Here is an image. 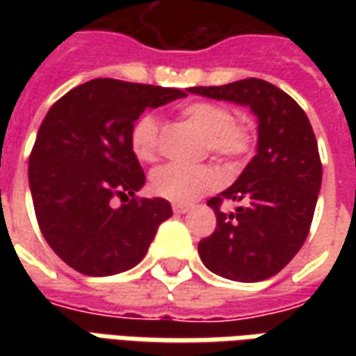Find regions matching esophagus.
<instances>
[{
    "label": "esophagus",
    "instance_id": "esophagus-1",
    "mask_svg": "<svg viewBox=\"0 0 356 356\" xmlns=\"http://www.w3.org/2000/svg\"><path fill=\"white\" fill-rule=\"evenodd\" d=\"M191 209V206H183V204H173V211L175 213H186Z\"/></svg>",
    "mask_w": 356,
    "mask_h": 356
}]
</instances>
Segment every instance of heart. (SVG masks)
<instances>
[{
    "label": "heart",
    "instance_id": "obj_1",
    "mask_svg": "<svg viewBox=\"0 0 356 356\" xmlns=\"http://www.w3.org/2000/svg\"><path fill=\"white\" fill-rule=\"evenodd\" d=\"M183 118L194 129L206 137V148L229 163H238L252 148V133L246 125L232 122V112L217 102H193L183 108ZM160 124L152 114L143 116L133 124L129 143L133 154L140 162H152L158 154ZM221 177L209 165H181L168 163L152 173L150 188L156 196L175 204H191L209 191L217 188Z\"/></svg>",
    "mask_w": 356,
    "mask_h": 356
}]
</instances>
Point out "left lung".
<instances>
[{
	"label": "left lung",
	"instance_id": "8db88e82",
	"mask_svg": "<svg viewBox=\"0 0 356 356\" xmlns=\"http://www.w3.org/2000/svg\"><path fill=\"white\" fill-rule=\"evenodd\" d=\"M188 93L248 106L257 118L255 156L232 186L208 200L217 227L198 244L202 263L236 282L270 278L301 250L318 200L322 165L309 118L290 95L257 78ZM223 200L243 206L223 214Z\"/></svg>",
	"mask_w": 356,
	"mask_h": 356
}]
</instances>
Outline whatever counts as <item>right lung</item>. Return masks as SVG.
I'll use <instances>...</instances> for the list:
<instances>
[{
	"mask_svg": "<svg viewBox=\"0 0 356 356\" xmlns=\"http://www.w3.org/2000/svg\"><path fill=\"white\" fill-rule=\"evenodd\" d=\"M183 97L179 89L97 78L60 97L40 125L28 163L35 217L53 252L81 275L133 268L173 216L163 198H135L147 179L129 135L145 110ZM114 197L128 204L114 207Z\"/></svg>",
	"mask_w": 356,
	"mask_h": 356,
	"instance_id": "right-lung-1",
	"label": "right lung"
}]
</instances>
